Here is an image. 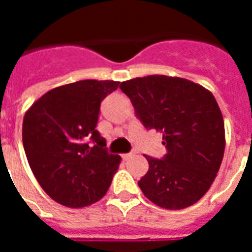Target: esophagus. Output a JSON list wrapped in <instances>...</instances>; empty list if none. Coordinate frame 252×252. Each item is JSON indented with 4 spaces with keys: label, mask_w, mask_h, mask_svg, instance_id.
<instances>
[{
    "label": "esophagus",
    "mask_w": 252,
    "mask_h": 252,
    "mask_svg": "<svg viewBox=\"0 0 252 252\" xmlns=\"http://www.w3.org/2000/svg\"><path fill=\"white\" fill-rule=\"evenodd\" d=\"M132 157H133V153H127V154H124V155H122V159L128 160V159H131Z\"/></svg>",
    "instance_id": "obj_1"
}]
</instances>
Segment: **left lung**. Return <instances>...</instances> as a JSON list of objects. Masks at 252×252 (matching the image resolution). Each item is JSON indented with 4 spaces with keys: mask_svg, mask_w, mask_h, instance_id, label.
<instances>
[{
    "mask_svg": "<svg viewBox=\"0 0 252 252\" xmlns=\"http://www.w3.org/2000/svg\"><path fill=\"white\" fill-rule=\"evenodd\" d=\"M146 130L162 133L166 154L144 155L149 170L139 187L168 209L192 206L206 194L221 166L224 124L209 91L183 78L148 75L120 84Z\"/></svg>",
    "mask_w": 252,
    "mask_h": 252,
    "instance_id": "1",
    "label": "left lung"
}]
</instances>
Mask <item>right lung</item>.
Returning a JSON list of instances; mask_svg holds the SVG:
<instances>
[{"label": "right lung", "instance_id": "right-lung-1", "mask_svg": "<svg viewBox=\"0 0 252 252\" xmlns=\"http://www.w3.org/2000/svg\"><path fill=\"white\" fill-rule=\"evenodd\" d=\"M120 82L79 81L37 99L26 112L22 142L29 165L55 202L72 208L99 201L121 158L95 130L101 102Z\"/></svg>", "mask_w": 252, "mask_h": 252}]
</instances>
